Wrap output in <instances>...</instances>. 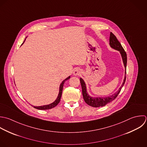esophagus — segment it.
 I'll use <instances>...</instances> for the list:
<instances>
[{"label": "esophagus", "instance_id": "1", "mask_svg": "<svg viewBox=\"0 0 147 147\" xmlns=\"http://www.w3.org/2000/svg\"><path fill=\"white\" fill-rule=\"evenodd\" d=\"M81 73V71L79 69H76L73 71V74L74 76H79Z\"/></svg>", "mask_w": 147, "mask_h": 147}]
</instances>
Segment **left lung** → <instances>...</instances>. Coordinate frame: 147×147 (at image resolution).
<instances>
[{"instance_id":"1","label":"left lung","mask_w":147,"mask_h":147,"mask_svg":"<svg viewBox=\"0 0 147 147\" xmlns=\"http://www.w3.org/2000/svg\"><path fill=\"white\" fill-rule=\"evenodd\" d=\"M109 44L111 46L119 51L121 53V55L122 56V58L123 60V62L124 64V66L125 67V74H126V67H127V53L125 51L124 49H123V46H121L120 42L117 39L116 36L111 32L110 34V38H109ZM126 80V76H125V78L124 80V82L121 85V86L119 90L114 94L112 96L107 97H98V98H94V97H91L89 96V94L87 93L85 83L84 81V80L82 78H80V82L82 87V95L84 97V100L85 101V102L93 107H101L106 105L107 104L112 102L118 96L119 93L120 92L123 86H124L125 82Z\"/></svg>"}]
</instances>
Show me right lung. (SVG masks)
<instances>
[{
    "label": "right lung",
    "instance_id": "1",
    "mask_svg": "<svg viewBox=\"0 0 147 147\" xmlns=\"http://www.w3.org/2000/svg\"><path fill=\"white\" fill-rule=\"evenodd\" d=\"M22 43V44H23ZM70 78V77L69 76V77H67V78H66L65 80H63L62 81V82L61 84L60 85V87H59V94H58V97L56 99V100L49 104V105H43V106H40V107H35V106H32L35 109H39V110H47V109H51L53 108H54L55 107H56L59 102L60 100H61V96H62V90H63V85L65 82V81L66 80H68L69 78ZM32 106V105H31Z\"/></svg>",
    "mask_w": 147,
    "mask_h": 147
}]
</instances>
